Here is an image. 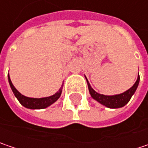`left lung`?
Returning a JSON list of instances; mask_svg holds the SVG:
<instances>
[{"instance_id":"8db88e82","label":"left lung","mask_w":148,"mask_h":148,"mask_svg":"<svg viewBox=\"0 0 148 148\" xmlns=\"http://www.w3.org/2000/svg\"><path fill=\"white\" fill-rule=\"evenodd\" d=\"M85 79L87 80L89 91H90V94L92 98L96 101H98L101 105H103L108 108L113 109L120 108V107H123L124 106H126L129 102V100H131L132 96L134 95L135 91L136 90V88L139 84V81H140V76L138 74L137 79L133 84V86L131 87L126 91L121 93V94H119V95H101V94L97 93L95 90H94L86 77H85Z\"/></svg>"}]
</instances>
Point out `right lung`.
<instances>
[{"instance_id": "obj_1", "label": "right lung", "mask_w": 148, "mask_h": 148, "mask_svg": "<svg viewBox=\"0 0 148 148\" xmlns=\"http://www.w3.org/2000/svg\"><path fill=\"white\" fill-rule=\"evenodd\" d=\"M8 81H9L10 86H11V88H12V90L13 91L15 96L16 97V99L19 100L21 105H22L24 107L28 109L47 108L48 106H51L56 100H58V99L61 95V93H62V88H60V90L57 93H55L53 95H51V96H48V97H44V98H30V97H27V96L22 95L14 87V85L12 83V80L10 79L9 74H8Z\"/></svg>"}]
</instances>
